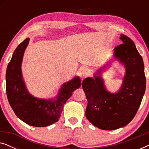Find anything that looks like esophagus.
Returning <instances> with one entry per match:
<instances>
[{
	"instance_id": "1",
	"label": "esophagus",
	"mask_w": 149,
	"mask_h": 149,
	"mask_svg": "<svg viewBox=\"0 0 149 149\" xmlns=\"http://www.w3.org/2000/svg\"><path fill=\"white\" fill-rule=\"evenodd\" d=\"M89 71L88 70V68H85V67H84V68H81V69H79V74L80 75L81 78H84V77H87V75L89 74Z\"/></svg>"
}]
</instances>
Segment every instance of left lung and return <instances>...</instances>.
Instances as JSON below:
<instances>
[{"label": "left lung", "mask_w": 149, "mask_h": 149, "mask_svg": "<svg viewBox=\"0 0 149 149\" xmlns=\"http://www.w3.org/2000/svg\"><path fill=\"white\" fill-rule=\"evenodd\" d=\"M123 43L115 48V56L125 67L123 85L116 93L106 90L99 76L104 67L97 70L95 78L84 79L82 87L86 95L87 119L95 127L114 130L127 125L135 117L146 89L143 60L133 40L121 34Z\"/></svg>", "instance_id": "8db88e82"}]
</instances>
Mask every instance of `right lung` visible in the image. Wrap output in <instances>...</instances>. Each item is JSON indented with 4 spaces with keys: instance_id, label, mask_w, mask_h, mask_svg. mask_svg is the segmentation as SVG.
I'll return each mask as SVG.
<instances>
[{
    "instance_id": "right-lung-1",
    "label": "right lung",
    "mask_w": 149,
    "mask_h": 149,
    "mask_svg": "<svg viewBox=\"0 0 149 149\" xmlns=\"http://www.w3.org/2000/svg\"><path fill=\"white\" fill-rule=\"evenodd\" d=\"M29 38L21 42L13 52L6 72L8 101L17 117L28 125L46 127L60 119L64 104L76 89L81 86L78 77L64 83L56 100L36 98L28 93L22 79L21 64Z\"/></svg>"
}]
</instances>
